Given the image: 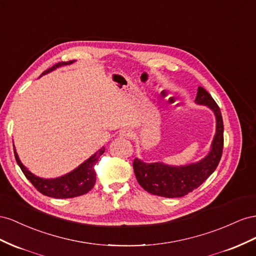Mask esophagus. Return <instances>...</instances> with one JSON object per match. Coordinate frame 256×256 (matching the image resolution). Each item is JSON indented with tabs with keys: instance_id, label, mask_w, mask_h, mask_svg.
<instances>
[{
	"instance_id": "esophagus-1",
	"label": "esophagus",
	"mask_w": 256,
	"mask_h": 256,
	"mask_svg": "<svg viewBox=\"0 0 256 256\" xmlns=\"http://www.w3.org/2000/svg\"><path fill=\"white\" fill-rule=\"evenodd\" d=\"M120 136L121 137H124V138H130L133 136V132L130 130H128V128H124L120 132Z\"/></svg>"
}]
</instances>
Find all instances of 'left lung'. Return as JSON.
<instances>
[{"instance_id":"obj_1","label":"left lung","mask_w":256,"mask_h":256,"mask_svg":"<svg viewBox=\"0 0 256 256\" xmlns=\"http://www.w3.org/2000/svg\"><path fill=\"white\" fill-rule=\"evenodd\" d=\"M196 103L207 105L212 109L216 118V133L209 154L198 163L172 167L163 163H144L135 158L133 168L136 179L146 191L158 196L182 197L198 188L218 167L223 153L224 126L220 107L208 91L200 86Z\"/></svg>"}]
</instances>
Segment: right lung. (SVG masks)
<instances>
[{"mask_svg": "<svg viewBox=\"0 0 256 256\" xmlns=\"http://www.w3.org/2000/svg\"><path fill=\"white\" fill-rule=\"evenodd\" d=\"M72 62V61L56 63L52 68H50L44 72L42 75L47 74V72L56 70V68L61 66V65L70 64ZM105 148L103 147L96 153H94L90 158L84 160V162L80 166H78L75 170L65 174L63 177L56 179H42L34 176L33 174H31L22 164H21L16 153V150L14 149L17 164L19 165L28 180L31 182L40 193L49 197H54V198H72V197H77L89 192L94 186V184H96V170H94V166H96L100 156L103 154Z\"/></svg>", "mask_w": 256, "mask_h": 256, "instance_id": "1", "label": "right lung"}]
</instances>
